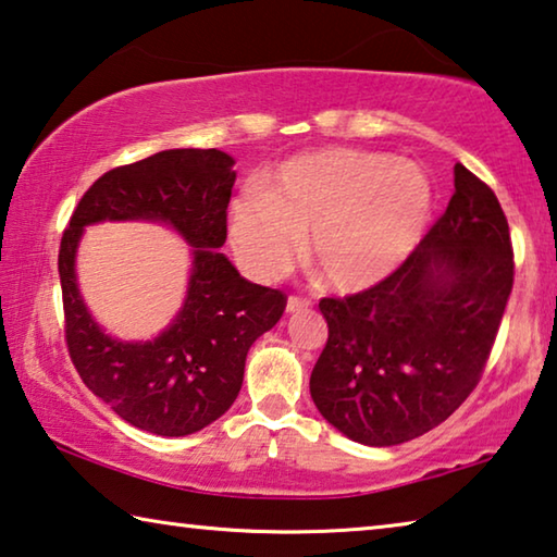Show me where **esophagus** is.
Instances as JSON below:
<instances>
[{"label": "esophagus", "instance_id": "1", "mask_svg": "<svg viewBox=\"0 0 557 557\" xmlns=\"http://www.w3.org/2000/svg\"><path fill=\"white\" fill-rule=\"evenodd\" d=\"M308 300H304V298H298V296H290L288 300H286V313H304V311H308Z\"/></svg>", "mask_w": 557, "mask_h": 557}]
</instances>
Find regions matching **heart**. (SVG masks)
Returning a JSON list of instances; mask_svg holds the SVG:
<instances>
[{
	"label": "heart",
	"mask_w": 557,
	"mask_h": 557,
	"mask_svg": "<svg viewBox=\"0 0 557 557\" xmlns=\"http://www.w3.org/2000/svg\"><path fill=\"white\" fill-rule=\"evenodd\" d=\"M434 212V187L412 160L355 148L296 154L232 207L234 249L253 276L278 278L311 232L325 284L360 294L389 278L417 249Z\"/></svg>",
	"instance_id": "obj_1"
}]
</instances>
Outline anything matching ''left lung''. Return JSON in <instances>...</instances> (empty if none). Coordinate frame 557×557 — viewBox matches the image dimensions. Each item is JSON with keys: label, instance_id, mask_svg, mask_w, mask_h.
I'll list each match as a JSON object with an SVG mask.
<instances>
[{"label": "left lung", "instance_id": "8db88e82", "mask_svg": "<svg viewBox=\"0 0 557 557\" xmlns=\"http://www.w3.org/2000/svg\"><path fill=\"white\" fill-rule=\"evenodd\" d=\"M510 288L504 209L457 162L449 207L403 267L362 294L318 304L327 323L311 375L318 412L364 446L434 430L476 387Z\"/></svg>", "mask_w": 557, "mask_h": 557}]
</instances>
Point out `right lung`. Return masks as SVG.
Instances as JSON below:
<instances>
[{
  "label": "right lung",
  "instance_id": "add662e5",
  "mask_svg": "<svg viewBox=\"0 0 557 557\" xmlns=\"http://www.w3.org/2000/svg\"><path fill=\"white\" fill-rule=\"evenodd\" d=\"M236 172L222 150H162L115 168L81 197L59 251L66 343L81 380L143 432L187 436L234 405L246 352L284 315L276 288L246 281L224 257L226 207ZM162 223L190 246V276L178 315L150 342L104 333L77 286L75 257L86 225Z\"/></svg>",
  "mask_w": 557,
  "mask_h": 557
}]
</instances>
